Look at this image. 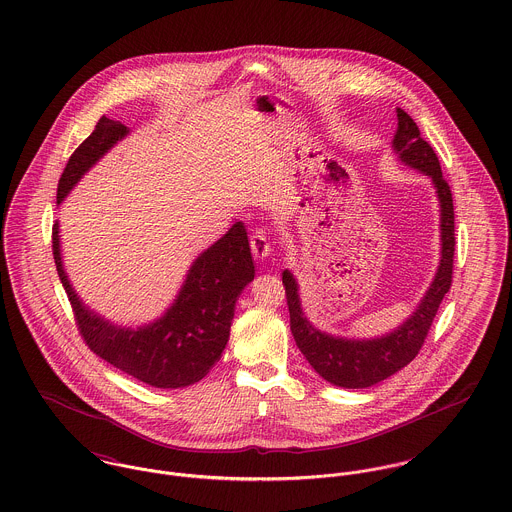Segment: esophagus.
<instances>
[{"mask_svg": "<svg viewBox=\"0 0 512 512\" xmlns=\"http://www.w3.org/2000/svg\"><path fill=\"white\" fill-rule=\"evenodd\" d=\"M251 253L255 259H267L271 255V239L267 235V231L263 229H255L251 235Z\"/></svg>", "mask_w": 512, "mask_h": 512, "instance_id": "obj_1", "label": "esophagus"}]
</instances>
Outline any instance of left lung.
Segmentation results:
<instances>
[{
	"label": "left lung",
	"instance_id": "obj_1",
	"mask_svg": "<svg viewBox=\"0 0 512 512\" xmlns=\"http://www.w3.org/2000/svg\"><path fill=\"white\" fill-rule=\"evenodd\" d=\"M398 127L393 139V149L398 159L432 178L440 200V228H442V259L434 283L418 304L416 312L395 332L377 340H345L334 338L316 330L300 308L298 284L284 271L283 284L286 304L290 312V330L298 349L308 363L336 387L365 389L408 365L430 332L436 312L452 286L454 275V200L446 178L442 176L440 161L428 141L422 139L418 125L404 110L397 108Z\"/></svg>",
	"mask_w": 512,
	"mask_h": 512
}]
</instances>
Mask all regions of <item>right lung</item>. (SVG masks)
<instances>
[{
	"label": "right lung",
	"instance_id": "add662e5",
	"mask_svg": "<svg viewBox=\"0 0 512 512\" xmlns=\"http://www.w3.org/2000/svg\"><path fill=\"white\" fill-rule=\"evenodd\" d=\"M127 131L123 123L100 117L96 129L66 163L58 180V204ZM53 255L86 345L115 369L157 389L188 387L208 375L226 349L237 296L255 277L247 231L241 222H235L194 261L165 316L131 330L110 324L80 302L62 269L58 224L53 226Z\"/></svg>",
	"mask_w": 512,
	"mask_h": 512
}]
</instances>
